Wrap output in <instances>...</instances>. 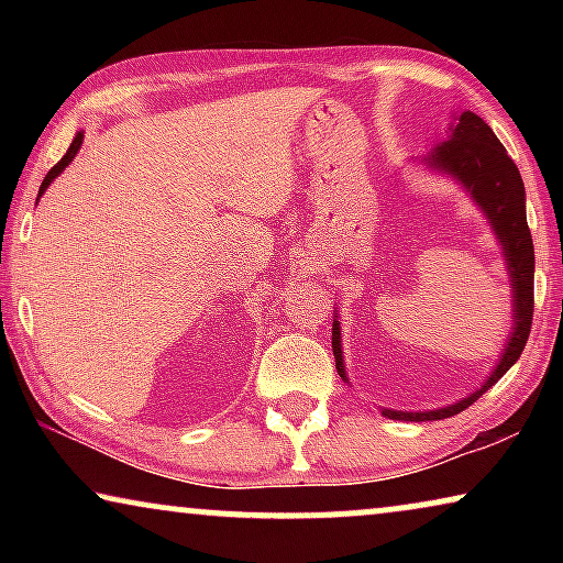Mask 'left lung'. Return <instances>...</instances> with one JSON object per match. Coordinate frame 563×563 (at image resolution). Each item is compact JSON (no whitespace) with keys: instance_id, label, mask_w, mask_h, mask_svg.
<instances>
[{"instance_id":"1","label":"left lung","mask_w":563,"mask_h":563,"mask_svg":"<svg viewBox=\"0 0 563 563\" xmlns=\"http://www.w3.org/2000/svg\"><path fill=\"white\" fill-rule=\"evenodd\" d=\"M420 164L428 172L449 176L466 191L468 199L479 207L484 220L489 222L492 233H495L499 249H503V261L510 276L512 289V330L507 335L499 353V361L492 368L487 379L482 382L479 389L472 395L456 399V402L435 407V410H389L382 407V415L389 420H443L453 418L468 405H474L484 391L503 379L510 372V366L520 358L526 341L530 335V320H533V274H536V253L533 238L528 230L526 218V187H522L518 166L507 156L505 145L497 141L492 128L484 122L479 114L461 112L453 114L449 122V141L435 145L428 156L420 158ZM333 356L335 368L343 382H349L343 361V335L341 322H338V310H333ZM351 384V382H349Z\"/></svg>"}]
</instances>
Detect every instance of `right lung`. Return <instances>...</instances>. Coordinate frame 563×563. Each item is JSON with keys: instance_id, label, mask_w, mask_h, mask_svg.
<instances>
[{"instance_id": "add662e5", "label": "right lung", "mask_w": 563, "mask_h": 563, "mask_svg": "<svg viewBox=\"0 0 563 563\" xmlns=\"http://www.w3.org/2000/svg\"><path fill=\"white\" fill-rule=\"evenodd\" d=\"M81 143H84V130H79V133H76V137H74V141H71V145H68L66 156H64V158H60V161H58V164H56V166H53L48 174H45V179H43V184H41V191H37V199H41V197L45 195V189H48V187H51V184H53V179H56V176H58L60 172H64V168H66L68 164H71V161L76 158V153H79V148H81Z\"/></svg>"}]
</instances>
